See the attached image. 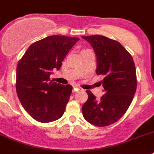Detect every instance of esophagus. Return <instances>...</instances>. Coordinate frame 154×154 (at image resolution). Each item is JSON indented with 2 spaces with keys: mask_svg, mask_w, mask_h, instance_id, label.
I'll list each match as a JSON object with an SVG mask.
<instances>
[{
  "mask_svg": "<svg viewBox=\"0 0 154 154\" xmlns=\"http://www.w3.org/2000/svg\"><path fill=\"white\" fill-rule=\"evenodd\" d=\"M79 90H81V88H79V87H77V86H73V92H76Z\"/></svg>",
  "mask_w": 154,
  "mask_h": 154,
  "instance_id": "esophagus-1",
  "label": "esophagus"
}]
</instances>
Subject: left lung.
<instances>
[{"label":"left lung","instance_id":"left-lung-1","mask_svg":"<svg viewBox=\"0 0 154 154\" xmlns=\"http://www.w3.org/2000/svg\"><path fill=\"white\" fill-rule=\"evenodd\" d=\"M91 45L97 57V75L102 74L105 94L96 99L86 91L88 101L82 107L83 116L94 125L107 126L117 122L130 105L136 90L134 61L129 52L116 40L103 35L82 36Z\"/></svg>","mask_w":154,"mask_h":154}]
</instances>
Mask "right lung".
<instances>
[{"mask_svg": "<svg viewBox=\"0 0 154 154\" xmlns=\"http://www.w3.org/2000/svg\"><path fill=\"white\" fill-rule=\"evenodd\" d=\"M80 38L50 35L34 42L18 62L16 91L21 105L36 121L47 123L62 117L72 93L70 85L49 79Z\"/></svg>", "mask_w": 154, "mask_h": 154, "instance_id": "right-lung-1", "label": "right lung"}]
</instances>
